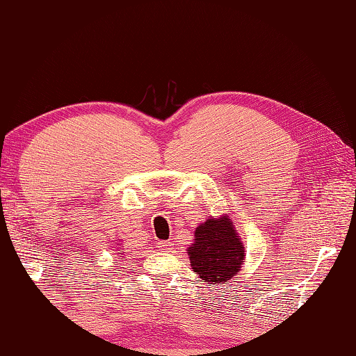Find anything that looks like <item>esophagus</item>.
<instances>
[{"mask_svg": "<svg viewBox=\"0 0 356 356\" xmlns=\"http://www.w3.org/2000/svg\"><path fill=\"white\" fill-rule=\"evenodd\" d=\"M160 248L161 250H170L171 248V242H160Z\"/></svg>", "mask_w": 356, "mask_h": 356, "instance_id": "34e87169", "label": "esophagus"}]
</instances>
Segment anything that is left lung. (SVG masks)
Wrapping results in <instances>:
<instances>
[{"mask_svg":"<svg viewBox=\"0 0 356 356\" xmlns=\"http://www.w3.org/2000/svg\"><path fill=\"white\" fill-rule=\"evenodd\" d=\"M191 268L210 284H226L240 272L243 245L234 225L226 216L210 218L195 231V243L188 248Z\"/></svg>","mask_w":356,"mask_h":356,"instance_id":"1","label":"left lung"}]
</instances>
